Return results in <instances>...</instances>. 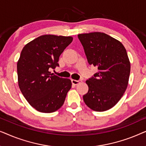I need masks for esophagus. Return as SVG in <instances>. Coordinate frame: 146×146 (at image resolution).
I'll return each mask as SVG.
<instances>
[{
  "instance_id": "esophagus-1",
  "label": "esophagus",
  "mask_w": 146,
  "mask_h": 146,
  "mask_svg": "<svg viewBox=\"0 0 146 146\" xmlns=\"http://www.w3.org/2000/svg\"><path fill=\"white\" fill-rule=\"evenodd\" d=\"M82 82V80H72V83L74 85H78V84Z\"/></svg>"
}]
</instances>
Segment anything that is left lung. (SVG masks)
Listing matches in <instances>:
<instances>
[{
    "mask_svg": "<svg viewBox=\"0 0 146 146\" xmlns=\"http://www.w3.org/2000/svg\"><path fill=\"white\" fill-rule=\"evenodd\" d=\"M78 37L89 64L98 70L86 81L89 88L84 101L94 111L108 110L118 102L128 84L130 62L126 50L120 42L103 33Z\"/></svg>",
    "mask_w": 146,
    "mask_h": 146,
    "instance_id": "left-lung-1",
    "label": "left lung"
}]
</instances>
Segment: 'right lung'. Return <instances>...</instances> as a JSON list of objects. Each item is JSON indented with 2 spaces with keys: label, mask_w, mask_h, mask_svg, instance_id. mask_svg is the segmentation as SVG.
<instances>
[{
  "label": "right lung",
  "mask_w": 146,
  "mask_h": 146,
  "mask_svg": "<svg viewBox=\"0 0 146 146\" xmlns=\"http://www.w3.org/2000/svg\"><path fill=\"white\" fill-rule=\"evenodd\" d=\"M71 36L42 35L23 48L17 63L19 86L31 106L43 113L62 107L72 87L70 79L51 74L59 57L72 42Z\"/></svg>",
  "instance_id": "right-lung-1"
}]
</instances>
